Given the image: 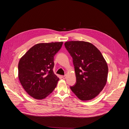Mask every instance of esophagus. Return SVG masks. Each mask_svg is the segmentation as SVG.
<instances>
[{
    "label": "esophagus",
    "instance_id": "esophagus-1",
    "mask_svg": "<svg viewBox=\"0 0 129 129\" xmlns=\"http://www.w3.org/2000/svg\"><path fill=\"white\" fill-rule=\"evenodd\" d=\"M66 76H67V75H63V76H62V78H63V79H66Z\"/></svg>",
    "mask_w": 129,
    "mask_h": 129
}]
</instances>
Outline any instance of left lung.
<instances>
[{"label": "left lung", "mask_w": 129, "mask_h": 129, "mask_svg": "<svg viewBox=\"0 0 129 129\" xmlns=\"http://www.w3.org/2000/svg\"><path fill=\"white\" fill-rule=\"evenodd\" d=\"M73 58L76 81L70 88L82 101L95 98L106 84L108 67L102 53L91 43L82 41L65 42Z\"/></svg>", "instance_id": "8db88e82"}]
</instances>
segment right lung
<instances>
[{
	"instance_id": "obj_1",
	"label": "right lung",
	"mask_w": 129,
	"mask_h": 129,
	"mask_svg": "<svg viewBox=\"0 0 129 129\" xmlns=\"http://www.w3.org/2000/svg\"><path fill=\"white\" fill-rule=\"evenodd\" d=\"M62 44V42L37 44L20 59L19 81L25 90L33 98L44 99L56 87L59 79L53 72L54 57Z\"/></svg>"
}]
</instances>
